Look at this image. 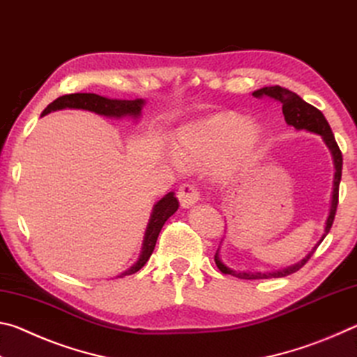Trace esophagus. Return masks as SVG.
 <instances>
[{
	"instance_id": "esophagus-1",
	"label": "esophagus",
	"mask_w": 357,
	"mask_h": 357,
	"mask_svg": "<svg viewBox=\"0 0 357 357\" xmlns=\"http://www.w3.org/2000/svg\"><path fill=\"white\" fill-rule=\"evenodd\" d=\"M178 200L181 203V206L187 209L200 200V193H198L197 187H193L190 184H183L178 190Z\"/></svg>"
}]
</instances>
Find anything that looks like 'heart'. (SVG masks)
I'll return each mask as SVG.
<instances>
[{
  "instance_id": "b5f03b06",
  "label": "heart",
  "mask_w": 357,
  "mask_h": 357,
  "mask_svg": "<svg viewBox=\"0 0 357 357\" xmlns=\"http://www.w3.org/2000/svg\"><path fill=\"white\" fill-rule=\"evenodd\" d=\"M261 138L263 129L257 121L234 112L208 114L178 132L174 138L178 159L172 157V160L189 167L214 160V172L219 176H229L252 159Z\"/></svg>"
}]
</instances>
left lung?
Returning a JSON list of instances; mask_svg holds the SVG:
<instances>
[{"instance_id": "8db88e82", "label": "left lung", "mask_w": 357, "mask_h": 357, "mask_svg": "<svg viewBox=\"0 0 357 357\" xmlns=\"http://www.w3.org/2000/svg\"><path fill=\"white\" fill-rule=\"evenodd\" d=\"M255 98H271L277 102H280L282 105V112L283 116H285V121L288 126H293L294 129L298 130H307L312 132V134H318L321 135L323 142L326 143V146L329 148L331 154H332V160H334V181H332V197H331V209H329V215L328 220H326V227H324V233L319 243L315 244V247L309 252V255H305V258H302L301 261H298L293 266H288V268H283L279 271H273V273H252V271H234L231 268H228L227 264L222 263V259L219 257V250L215 252L214 255V261L217 264L223 274H229L238 277V279H245V280H253V279H277V277H285L299 271L302 266H304L307 261H309L310 257L313 255V252L317 250V247L321 244V241L326 238V234L329 233V229L334 223V217H335V211H337V204H338V185H340V179H342V165H343V157L340 153V148L335 142V137L332 134L331 126L328 121H326L324 114L310 104H307L304 99H301L298 94L289 91L287 88L282 86H266L261 89H257L253 93Z\"/></svg>"}]
</instances>
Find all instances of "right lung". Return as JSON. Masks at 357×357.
Returning a JSON list of instances; mask_svg holds the SVG:
<instances>
[{
    "instance_id": "1",
    "label": "right lung",
    "mask_w": 357,
    "mask_h": 357,
    "mask_svg": "<svg viewBox=\"0 0 357 357\" xmlns=\"http://www.w3.org/2000/svg\"><path fill=\"white\" fill-rule=\"evenodd\" d=\"M144 105L143 99H135V100H121V99H108L104 96L93 94V93H75V94H66L53 100L52 104H48L44 112H42V116L58 112V110H66V108H72V110H86L93 112L96 114H100V116L107 118H124L130 116L134 119H138L142 116V108ZM179 208V203L174 197V193L170 192L162 198V200L157 202L153 208V213H151L146 231H144L143 238V247L140 258L137 259V263L132 266L130 269L126 271L118 277L130 275L135 274L137 271H140L153 253L157 238H159V233L164 223L170 219V217L176 213Z\"/></svg>"
}]
</instances>
